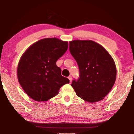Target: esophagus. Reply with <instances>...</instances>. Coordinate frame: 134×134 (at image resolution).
Here are the masks:
<instances>
[{"mask_svg":"<svg viewBox=\"0 0 134 134\" xmlns=\"http://www.w3.org/2000/svg\"><path fill=\"white\" fill-rule=\"evenodd\" d=\"M68 78H69V79L70 80V82H72V76H69V77H68Z\"/></svg>","mask_w":134,"mask_h":134,"instance_id":"34e87169","label":"esophagus"}]
</instances>
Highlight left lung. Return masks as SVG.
Segmentation results:
<instances>
[{"label":"left lung","instance_id":"obj_1","mask_svg":"<svg viewBox=\"0 0 134 134\" xmlns=\"http://www.w3.org/2000/svg\"><path fill=\"white\" fill-rule=\"evenodd\" d=\"M70 52L77 62L79 77L72 81L76 94L83 100H102L112 89L116 67L112 56L101 45L92 40L70 42Z\"/></svg>","mask_w":134,"mask_h":134}]
</instances>
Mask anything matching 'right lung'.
<instances>
[{"label": "right lung", "mask_w": 134, "mask_h": 134, "mask_svg": "<svg viewBox=\"0 0 134 134\" xmlns=\"http://www.w3.org/2000/svg\"><path fill=\"white\" fill-rule=\"evenodd\" d=\"M68 46L67 41L55 37L44 38L32 44L22 55L17 76L22 89L31 98L48 101L58 94L62 86L70 83L56 65Z\"/></svg>", "instance_id": "1"}]
</instances>
